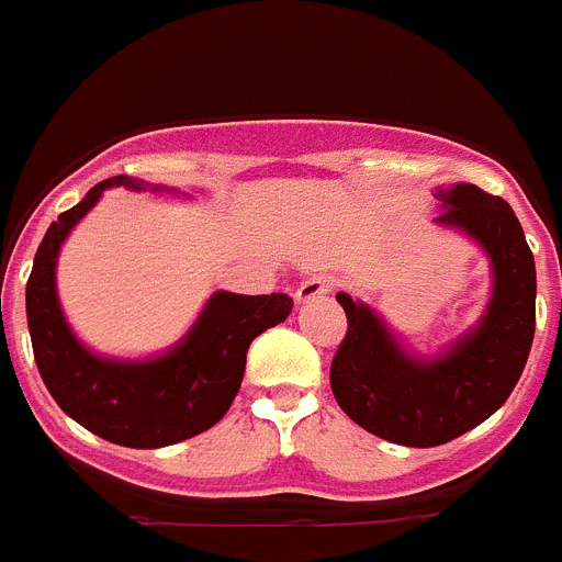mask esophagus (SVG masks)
<instances>
[{
	"instance_id": "34e87169",
	"label": "esophagus",
	"mask_w": 562,
	"mask_h": 562,
	"mask_svg": "<svg viewBox=\"0 0 562 562\" xmlns=\"http://www.w3.org/2000/svg\"><path fill=\"white\" fill-rule=\"evenodd\" d=\"M334 289H337L334 277H328V273H314V277H308V280L296 289V303H311V300H317V296L331 294Z\"/></svg>"
}]
</instances>
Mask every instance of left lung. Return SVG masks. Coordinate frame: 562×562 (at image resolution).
I'll return each mask as SVG.
<instances>
[{"label":"left lung","instance_id":"1","mask_svg":"<svg viewBox=\"0 0 562 562\" xmlns=\"http://www.w3.org/2000/svg\"><path fill=\"white\" fill-rule=\"evenodd\" d=\"M437 196V223L463 228L492 257L494 294L477 331L440 360L419 362L369 305L337 294L348 331L331 360L334 397L357 426L414 449L454 440L506 403L529 360L537 319L535 257L512 205L477 186Z\"/></svg>","mask_w":562,"mask_h":562}]
</instances>
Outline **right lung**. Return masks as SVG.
<instances>
[{"instance_id": "right-lung-1", "label": "right lung", "mask_w": 562, "mask_h": 562, "mask_svg": "<svg viewBox=\"0 0 562 562\" xmlns=\"http://www.w3.org/2000/svg\"><path fill=\"white\" fill-rule=\"evenodd\" d=\"M111 186L145 188L131 177L102 179L79 205L59 214L40 243L25 308L33 360L50 397L97 437L128 449H162L209 431L225 417L245 374L254 337L289 317V294L211 296L202 317L171 353L150 362L99 360L70 334L56 300V254L68 231Z\"/></svg>"}]
</instances>
